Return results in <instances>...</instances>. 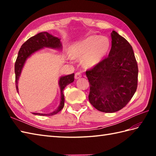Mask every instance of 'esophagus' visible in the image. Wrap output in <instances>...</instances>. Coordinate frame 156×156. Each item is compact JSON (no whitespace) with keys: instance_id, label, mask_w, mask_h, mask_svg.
<instances>
[{"instance_id":"34e87169","label":"esophagus","mask_w":156,"mask_h":156,"mask_svg":"<svg viewBox=\"0 0 156 156\" xmlns=\"http://www.w3.org/2000/svg\"><path fill=\"white\" fill-rule=\"evenodd\" d=\"M81 76H82V74H80V72H77V73H76V74H75V79H79L80 78H81Z\"/></svg>"}]
</instances>
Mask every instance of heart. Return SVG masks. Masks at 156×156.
Segmentation results:
<instances>
[{
	"instance_id": "obj_1",
	"label": "heart",
	"mask_w": 156,
	"mask_h": 156,
	"mask_svg": "<svg viewBox=\"0 0 156 156\" xmlns=\"http://www.w3.org/2000/svg\"><path fill=\"white\" fill-rule=\"evenodd\" d=\"M110 47L109 40L105 37L92 35L73 44L69 54L74 58L82 59L86 67L91 68L98 64L107 54Z\"/></svg>"
}]
</instances>
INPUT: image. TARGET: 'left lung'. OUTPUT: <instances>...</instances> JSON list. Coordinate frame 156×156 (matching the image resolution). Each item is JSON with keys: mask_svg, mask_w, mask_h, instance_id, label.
Segmentation results:
<instances>
[{"mask_svg": "<svg viewBox=\"0 0 156 156\" xmlns=\"http://www.w3.org/2000/svg\"><path fill=\"white\" fill-rule=\"evenodd\" d=\"M108 56L86 72L90 84L88 99L97 110L115 112L125 107L137 87L138 67L131 45L115 31Z\"/></svg>", "mask_w": 156, "mask_h": 156, "instance_id": "1", "label": "left lung"}]
</instances>
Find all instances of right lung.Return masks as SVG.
Listing matches in <instances>:
<instances>
[{
  "label": "right lung",
  "instance_id": "1",
  "mask_svg": "<svg viewBox=\"0 0 156 156\" xmlns=\"http://www.w3.org/2000/svg\"><path fill=\"white\" fill-rule=\"evenodd\" d=\"M45 48H51L62 50V45L60 41V39L55 37V36L49 34L48 32H41L35 35V36L29 38L27 41H26L20 48L17 58H16L15 64V83L16 89L19 93L18 88V81L20 76H21L22 69L24 67L27 59L35 53ZM74 74L62 76L59 79L58 84L60 88L61 97L60 102L58 108L53 112L49 113H39V112H32L33 114L40 115V116H51L57 114L64 108V95L63 92L66 86L72 83L74 80Z\"/></svg>",
  "mask_w": 156,
  "mask_h": 156
}]
</instances>
